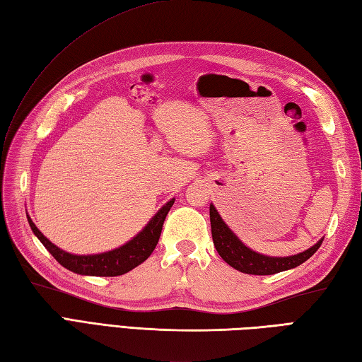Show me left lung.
Returning <instances> with one entry per match:
<instances>
[{"label":"left lung","mask_w":362,"mask_h":362,"mask_svg":"<svg viewBox=\"0 0 362 362\" xmlns=\"http://www.w3.org/2000/svg\"><path fill=\"white\" fill-rule=\"evenodd\" d=\"M210 222H211V236L214 247H216L221 258L227 264L235 267L236 271L250 274V275H272L276 272L288 271V269L297 267L306 259L313 257L316 250L320 247L324 240H320L317 244H314L311 249L292 257L275 258L259 255V253L250 250L249 247L238 240L236 235L227 227V224L219 216L218 210L214 205H210Z\"/></svg>","instance_id":"1"}]
</instances>
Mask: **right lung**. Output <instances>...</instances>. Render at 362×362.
<instances>
[{
    "label": "right lung",
    "mask_w": 362,
    "mask_h": 362,
    "mask_svg": "<svg viewBox=\"0 0 362 362\" xmlns=\"http://www.w3.org/2000/svg\"><path fill=\"white\" fill-rule=\"evenodd\" d=\"M173 204L174 199H171L165 206H161L156 216L149 221V224L143 228V232L138 233L134 240H130L127 244L121 245L118 249L105 253H98V255H71V253L59 249L57 245H54L48 240V238L43 236V233L35 227L33 219L29 216L28 221L30 228H33V232L45 245L46 250H48L60 264L66 267L68 271L81 275L117 276L132 271L134 267L141 264L143 261L151 257V253L156 249V245L158 243L166 214L171 210Z\"/></svg>",
    "instance_id": "add662e5"
}]
</instances>
